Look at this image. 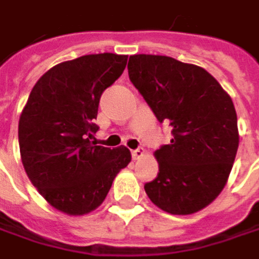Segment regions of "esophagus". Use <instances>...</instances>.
I'll return each instance as SVG.
<instances>
[{"mask_svg": "<svg viewBox=\"0 0 259 259\" xmlns=\"http://www.w3.org/2000/svg\"><path fill=\"white\" fill-rule=\"evenodd\" d=\"M145 151L144 148H136V149H133L132 151V157H133V160H139V158H142L144 157Z\"/></svg>", "mask_w": 259, "mask_h": 259, "instance_id": "34e87169", "label": "esophagus"}]
</instances>
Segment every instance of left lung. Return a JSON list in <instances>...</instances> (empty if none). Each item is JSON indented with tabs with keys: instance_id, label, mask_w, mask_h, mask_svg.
Here are the masks:
<instances>
[{
	"instance_id": "left-lung-1",
	"label": "left lung",
	"mask_w": 259,
	"mask_h": 259,
	"mask_svg": "<svg viewBox=\"0 0 259 259\" xmlns=\"http://www.w3.org/2000/svg\"><path fill=\"white\" fill-rule=\"evenodd\" d=\"M129 79L173 139L155 151L160 173L145 185L149 199L165 212L193 214L220 193L239 146L235 105L202 67L165 55L129 58Z\"/></svg>"
}]
</instances>
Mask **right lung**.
I'll return each instance as SVG.
<instances>
[{
  "label": "right lung",
  "mask_w": 259,
  "mask_h": 259,
  "mask_svg": "<svg viewBox=\"0 0 259 259\" xmlns=\"http://www.w3.org/2000/svg\"><path fill=\"white\" fill-rule=\"evenodd\" d=\"M127 55L91 54L60 63L33 86L19 121L27 177L57 209L83 215L102 204L132 160L126 146L91 141L102 92L126 69Z\"/></svg>",
  "instance_id": "add662e5"
}]
</instances>
